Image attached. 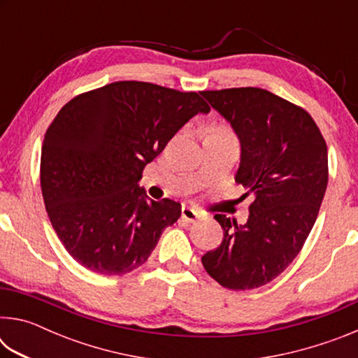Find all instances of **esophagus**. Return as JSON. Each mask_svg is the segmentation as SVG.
<instances>
[{
  "label": "esophagus",
  "instance_id": "esophagus-1",
  "mask_svg": "<svg viewBox=\"0 0 358 358\" xmlns=\"http://www.w3.org/2000/svg\"><path fill=\"white\" fill-rule=\"evenodd\" d=\"M181 217H183L186 222H196L199 220V213L189 207H183V210H181Z\"/></svg>",
  "mask_w": 358,
  "mask_h": 358
}]
</instances>
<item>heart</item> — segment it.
Listing matches in <instances>:
<instances>
[{
	"label": "heart",
	"instance_id": "heart-1",
	"mask_svg": "<svg viewBox=\"0 0 358 358\" xmlns=\"http://www.w3.org/2000/svg\"><path fill=\"white\" fill-rule=\"evenodd\" d=\"M208 134H232V132H230L226 126H222V124H215V126H211V128L208 129Z\"/></svg>",
	"mask_w": 358,
	"mask_h": 358
}]
</instances>
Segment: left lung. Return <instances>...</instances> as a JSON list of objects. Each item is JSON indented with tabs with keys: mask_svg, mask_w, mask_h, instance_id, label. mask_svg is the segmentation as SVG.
<instances>
[{
	"mask_svg": "<svg viewBox=\"0 0 358 358\" xmlns=\"http://www.w3.org/2000/svg\"><path fill=\"white\" fill-rule=\"evenodd\" d=\"M240 138L235 181L252 194L250 216L237 224L215 215L222 243L202 256L203 268L232 290L273 281L305 245L329 181L327 143L311 115L262 88L202 92Z\"/></svg>",
	"mask_w": 358,
	"mask_h": 358,
	"instance_id": "obj_1",
	"label": "left lung"
}]
</instances>
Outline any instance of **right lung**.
I'll return each instance as SVG.
<instances>
[{"instance_id": "right-lung-1", "label": "right lung", "mask_w": 358, "mask_h": 358, "mask_svg": "<svg viewBox=\"0 0 358 358\" xmlns=\"http://www.w3.org/2000/svg\"><path fill=\"white\" fill-rule=\"evenodd\" d=\"M199 93L148 82H115L71 99L48 126L41 189L59 241L85 268L124 275L147 262L181 215L138 186L145 166L194 115Z\"/></svg>"}]
</instances>
